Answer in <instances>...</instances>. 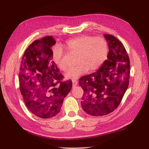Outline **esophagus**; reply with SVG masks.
<instances>
[{
    "label": "esophagus",
    "instance_id": "34e87169",
    "mask_svg": "<svg viewBox=\"0 0 149 149\" xmlns=\"http://www.w3.org/2000/svg\"><path fill=\"white\" fill-rule=\"evenodd\" d=\"M72 86L74 87L77 86V85L78 84V81L77 80H74V79H72Z\"/></svg>",
    "mask_w": 149,
    "mask_h": 149
}]
</instances>
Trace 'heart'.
Masks as SVG:
<instances>
[{"label": "heart", "mask_w": 149, "mask_h": 149, "mask_svg": "<svg viewBox=\"0 0 149 149\" xmlns=\"http://www.w3.org/2000/svg\"><path fill=\"white\" fill-rule=\"evenodd\" d=\"M65 47L69 52L77 54L75 63L66 72L65 77L69 79H77L88 71H94L100 69L107 59L108 45L104 38L89 35H81L69 39ZM64 52L61 46L54 47L52 58L54 63L60 70L65 71L68 65L63 62Z\"/></svg>", "instance_id": "1"}]
</instances>
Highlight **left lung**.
Here are the masks:
<instances>
[{"label":"left lung","instance_id":"8db88e82","mask_svg":"<svg viewBox=\"0 0 149 149\" xmlns=\"http://www.w3.org/2000/svg\"><path fill=\"white\" fill-rule=\"evenodd\" d=\"M109 45L107 60L96 72L81 77L84 90L81 105L91 116H104L113 112L128 88L130 60L125 47L115 36L104 34Z\"/></svg>","mask_w":149,"mask_h":149}]
</instances>
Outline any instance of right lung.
<instances>
[{"instance_id": "obj_1", "label": "right lung", "mask_w": 149, "mask_h": 149, "mask_svg": "<svg viewBox=\"0 0 149 149\" xmlns=\"http://www.w3.org/2000/svg\"><path fill=\"white\" fill-rule=\"evenodd\" d=\"M56 41L51 36L29 45L22 58L20 89L26 107L42 118L59 113L63 99L72 88V81H63V75L52 60L51 47Z\"/></svg>"}]
</instances>
